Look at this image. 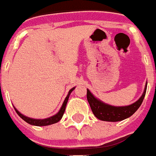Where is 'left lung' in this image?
<instances>
[{"instance_id":"obj_1","label":"left lung","mask_w":156,"mask_h":156,"mask_svg":"<svg viewBox=\"0 0 156 156\" xmlns=\"http://www.w3.org/2000/svg\"><path fill=\"white\" fill-rule=\"evenodd\" d=\"M146 90H147V82L145 84L144 93L140 98L134 103L128 106L115 107V106L107 104L99 100L98 98H96L88 89H87V100L89 101V104L90 106L93 114L98 119L103 121H109V122H117L131 117L139 108L146 94Z\"/></svg>"}]
</instances>
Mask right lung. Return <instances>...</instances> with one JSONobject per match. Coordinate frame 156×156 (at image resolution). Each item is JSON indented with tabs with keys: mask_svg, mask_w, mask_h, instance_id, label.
Segmentation results:
<instances>
[{
	"mask_svg": "<svg viewBox=\"0 0 156 156\" xmlns=\"http://www.w3.org/2000/svg\"><path fill=\"white\" fill-rule=\"evenodd\" d=\"M74 89H75V87H73V89H71L68 92V94H67V96L66 97V99H65L64 102H63V104L61 106V108H60V111L57 113L56 114H55L54 116H51V117H49V118L47 119H32V118H29V117H27V116H25L24 114H22L20 113V111H18L17 109L14 108L15 109L16 113L18 114V115L20 116V118L22 119H24L25 122H27L30 125H32V126H49V125H52V124H55V123H57L60 121L61 118H62V116H63V114L65 113V110H66V106L67 104V101H68V99H69V96L70 94L73 92Z\"/></svg>",
	"mask_w": 156,
	"mask_h": 156,
	"instance_id": "obj_1",
	"label": "right lung"
}]
</instances>
